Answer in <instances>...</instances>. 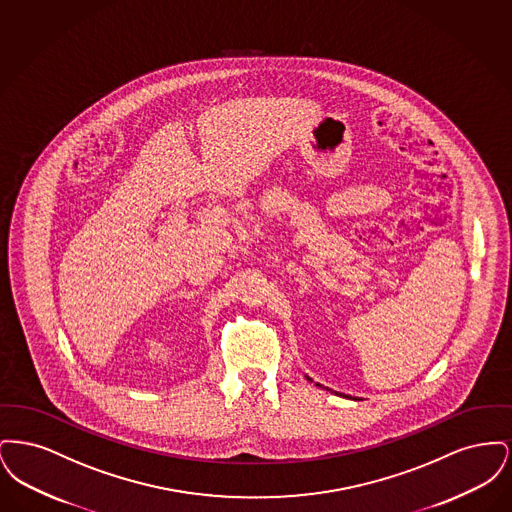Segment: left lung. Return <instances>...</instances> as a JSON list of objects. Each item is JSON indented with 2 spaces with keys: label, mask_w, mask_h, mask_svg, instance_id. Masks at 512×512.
Returning <instances> with one entry per match:
<instances>
[{
  "label": "left lung",
  "mask_w": 512,
  "mask_h": 512,
  "mask_svg": "<svg viewBox=\"0 0 512 512\" xmlns=\"http://www.w3.org/2000/svg\"><path fill=\"white\" fill-rule=\"evenodd\" d=\"M307 380H309V382H313V380H311V378H309V376H307ZM318 388H322V386H320V384H317Z\"/></svg>",
  "instance_id": "left-lung-1"
}]
</instances>
